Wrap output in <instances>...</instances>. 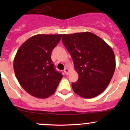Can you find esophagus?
<instances>
[{
  "label": "esophagus",
  "instance_id": "34e87169",
  "mask_svg": "<svg viewBox=\"0 0 130 130\" xmlns=\"http://www.w3.org/2000/svg\"><path fill=\"white\" fill-rule=\"evenodd\" d=\"M69 72H70V70L68 69V68H66L64 69V72H65V73L66 74V75H68V73H69Z\"/></svg>",
  "mask_w": 130,
  "mask_h": 130
}]
</instances>
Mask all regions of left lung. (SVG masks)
<instances>
[{
  "label": "left lung",
  "instance_id": "obj_1",
  "mask_svg": "<svg viewBox=\"0 0 130 130\" xmlns=\"http://www.w3.org/2000/svg\"><path fill=\"white\" fill-rule=\"evenodd\" d=\"M62 42L72 56L78 79L74 92L86 99L102 93L110 82L115 69V54L103 39L91 32L62 35Z\"/></svg>",
  "mask_w": 130,
  "mask_h": 130
}]
</instances>
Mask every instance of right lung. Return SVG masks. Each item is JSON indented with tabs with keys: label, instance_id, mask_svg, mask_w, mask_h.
<instances>
[{
	"label": "right lung",
	"instance_id": "add662e5",
	"mask_svg": "<svg viewBox=\"0 0 130 130\" xmlns=\"http://www.w3.org/2000/svg\"><path fill=\"white\" fill-rule=\"evenodd\" d=\"M62 35H36L21 45L13 60V69L20 85L28 94L44 99L55 92L63 75L55 70L52 50Z\"/></svg>",
	"mask_w": 130,
	"mask_h": 130
}]
</instances>
